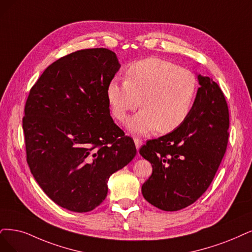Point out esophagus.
<instances>
[{
    "label": "esophagus",
    "mask_w": 252,
    "mask_h": 252,
    "mask_svg": "<svg viewBox=\"0 0 252 252\" xmlns=\"http://www.w3.org/2000/svg\"><path fill=\"white\" fill-rule=\"evenodd\" d=\"M134 142H135L137 151H139V148H140L141 145H142V140H140L139 138H134Z\"/></svg>",
    "instance_id": "obj_1"
}]
</instances>
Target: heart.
Wrapping results in <instances>:
<instances>
[{"label": "heart", "mask_w": 252, "mask_h": 252, "mask_svg": "<svg viewBox=\"0 0 252 252\" xmlns=\"http://www.w3.org/2000/svg\"><path fill=\"white\" fill-rule=\"evenodd\" d=\"M197 87L192 71L170 61L147 58L126 69V81L112 79L107 98L112 114L120 123L126 120L128 112L143 107L127 123L129 132L147 134L158 129L167 134L190 116Z\"/></svg>", "instance_id": "obj_1"}]
</instances>
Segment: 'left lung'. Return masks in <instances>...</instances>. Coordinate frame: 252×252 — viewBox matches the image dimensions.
<instances>
[{
  "label": "left lung",
  "instance_id": "8db88e82",
  "mask_svg": "<svg viewBox=\"0 0 252 252\" xmlns=\"http://www.w3.org/2000/svg\"><path fill=\"white\" fill-rule=\"evenodd\" d=\"M199 88L188 119L174 131L140 148L153 166L142 185L143 197L173 212L190 206L207 191L225 154L229 116L223 92L210 77L197 74Z\"/></svg>",
  "mask_w": 252,
  "mask_h": 252
}]
</instances>
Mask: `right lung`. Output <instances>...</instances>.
Masks as SVG:
<instances>
[{"mask_svg": "<svg viewBox=\"0 0 252 252\" xmlns=\"http://www.w3.org/2000/svg\"><path fill=\"white\" fill-rule=\"evenodd\" d=\"M120 66L108 49L77 51L52 63L28 96V165L43 192L68 211L98 207L110 176L136 156L133 139L110 115L107 87Z\"/></svg>", "mask_w": 252, "mask_h": 252, "instance_id": "right-lung-1", "label": "right lung"}]
</instances>
